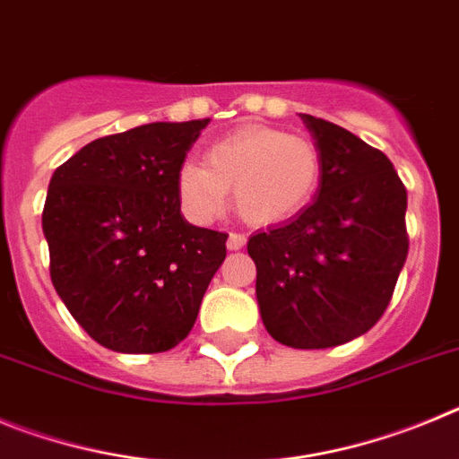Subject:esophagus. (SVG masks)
<instances>
[{"mask_svg":"<svg viewBox=\"0 0 459 459\" xmlns=\"http://www.w3.org/2000/svg\"><path fill=\"white\" fill-rule=\"evenodd\" d=\"M243 246H246V237L238 232H232L230 234V238H227V248L230 250H241Z\"/></svg>","mask_w":459,"mask_h":459,"instance_id":"obj_1","label":"esophagus"}]
</instances>
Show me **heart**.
Here are the masks:
<instances>
[{
  "label": "heart",
  "instance_id": "b5f03b06",
  "mask_svg": "<svg viewBox=\"0 0 459 459\" xmlns=\"http://www.w3.org/2000/svg\"><path fill=\"white\" fill-rule=\"evenodd\" d=\"M322 181V153L310 137L273 126H243L206 149L204 165H181L177 188L190 218L209 222L232 190L238 216L271 227L301 213Z\"/></svg>",
  "mask_w": 459,
  "mask_h": 459
}]
</instances>
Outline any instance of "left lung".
<instances>
[{
	"label": "left lung",
	"mask_w": 459,
	"mask_h": 459,
	"mask_svg": "<svg viewBox=\"0 0 459 459\" xmlns=\"http://www.w3.org/2000/svg\"><path fill=\"white\" fill-rule=\"evenodd\" d=\"M301 117L322 153L317 200L253 234L248 255L271 338L328 350L368 333L391 303L409 253L407 188L386 153L342 126Z\"/></svg>",
	"instance_id": "1"
}]
</instances>
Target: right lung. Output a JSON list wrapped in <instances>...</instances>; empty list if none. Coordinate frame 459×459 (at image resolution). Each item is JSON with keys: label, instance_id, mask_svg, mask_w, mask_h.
Masks as SVG:
<instances>
[{"label": "right lung", "instance_id": "obj_1", "mask_svg": "<svg viewBox=\"0 0 459 459\" xmlns=\"http://www.w3.org/2000/svg\"><path fill=\"white\" fill-rule=\"evenodd\" d=\"M206 124L156 121L99 137L52 174L43 206L52 285L108 350L177 347L225 262L227 234L188 225L177 188Z\"/></svg>", "mask_w": 459, "mask_h": 459}]
</instances>
